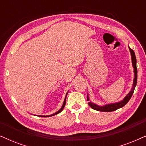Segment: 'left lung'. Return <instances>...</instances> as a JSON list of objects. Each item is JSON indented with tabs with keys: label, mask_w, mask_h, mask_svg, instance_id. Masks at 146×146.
Segmentation results:
<instances>
[{
	"label": "left lung",
	"mask_w": 146,
	"mask_h": 146,
	"mask_svg": "<svg viewBox=\"0 0 146 146\" xmlns=\"http://www.w3.org/2000/svg\"><path fill=\"white\" fill-rule=\"evenodd\" d=\"M129 52L131 54V63H132V66L133 68V73H134V76H133V86L131 88V90L129 91V92L123 98V100H121V101L117 102L115 103H111V104H106L103 106H99L96 104L92 102L90 100L88 94H87V100L89 101L88 104L92 108L95 110L97 111H115L116 110L122 108L123 106L126 104L128 102V101L130 100L131 96H132L133 91L135 86H136L137 84V67H136V58H135V55L134 52L133 50H131L128 46Z\"/></svg>",
	"instance_id": "1"
}]
</instances>
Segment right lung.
Here are the masks:
<instances>
[{"instance_id": "1", "label": "right lung", "mask_w": 146, "mask_h": 146, "mask_svg": "<svg viewBox=\"0 0 146 146\" xmlns=\"http://www.w3.org/2000/svg\"><path fill=\"white\" fill-rule=\"evenodd\" d=\"M68 93V91L67 92L66 94L64 100L63 104H62V106L61 108L58 111H57L56 112H55V113H52V114H50V115H36V116H39V117H50V116H53V115H56V114H58V113H59L60 112H61V111L63 110L64 108V106H65V104H66V96H67Z\"/></svg>"}]
</instances>
